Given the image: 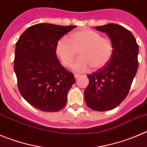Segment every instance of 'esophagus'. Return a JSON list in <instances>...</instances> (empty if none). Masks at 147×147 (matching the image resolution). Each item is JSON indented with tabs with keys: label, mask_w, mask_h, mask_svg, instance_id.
<instances>
[{
	"label": "esophagus",
	"mask_w": 147,
	"mask_h": 147,
	"mask_svg": "<svg viewBox=\"0 0 147 147\" xmlns=\"http://www.w3.org/2000/svg\"><path fill=\"white\" fill-rule=\"evenodd\" d=\"M75 79H78V78H79L80 77V74H75Z\"/></svg>",
	"instance_id": "esophagus-1"
}]
</instances>
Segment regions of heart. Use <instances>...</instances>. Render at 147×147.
<instances>
[{
  "label": "heart",
  "instance_id": "1",
  "mask_svg": "<svg viewBox=\"0 0 147 147\" xmlns=\"http://www.w3.org/2000/svg\"><path fill=\"white\" fill-rule=\"evenodd\" d=\"M70 38L62 37L56 45V54L65 67L70 65L79 52L80 57L72 65L76 71H86L92 67L100 69L105 66L113 55L111 41L102 37L100 33L89 28L75 31Z\"/></svg>",
  "mask_w": 147,
  "mask_h": 147
}]
</instances>
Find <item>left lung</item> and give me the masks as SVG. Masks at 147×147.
I'll use <instances>...</instances> for the list:
<instances>
[{
	"label": "left lung",
	"instance_id": "1",
	"mask_svg": "<svg viewBox=\"0 0 147 147\" xmlns=\"http://www.w3.org/2000/svg\"><path fill=\"white\" fill-rule=\"evenodd\" d=\"M105 33L113 47L109 62L88 75L89 85L84 91L87 105L97 111L117 107L127 96L138 69L139 46L130 31L116 24L95 26Z\"/></svg>",
	"mask_w": 147,
	"mask_h": 147
}]
</instances>
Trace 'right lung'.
Wrapping results in <instances>:
<instances>
[{
	"label": "right lung",
	"mask_w": 147,
	"mask_h": 147,
	"mask_svg": "<svg viewBox=\"0 0 147 147\" xmlns=\"http://www.w3.org/2000/svg\"><path fill=\"white\" fill-rule=\"evenodd\" d=\"M76 26L38 24L28 27L16 44L14 71L23 98L32 106L57 112L65 106L75 79L57 57L56 45Z\"/></svg>",
	"instance_id": "1"
}]
</instances>
